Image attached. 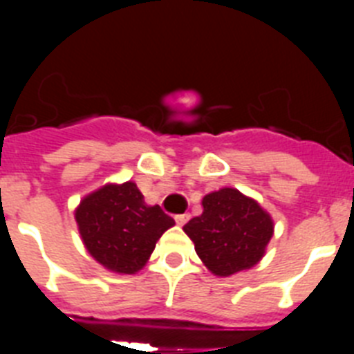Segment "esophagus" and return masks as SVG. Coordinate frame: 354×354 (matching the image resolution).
I'll list each match as a JSON object with an SVG mask.
<instances>
[{
    "instance_id": "esophagus-1",
    "label": "esophagus",
    "mask_w": 354,
    "mask_h": 354,
    "mask_svg": "<svg viewBox=\"0 0 354 354\" xmlns=\"http://www.w3.org/2000/svg\"><path fill=\"white\" fill-rule=\"evenodd\" d=\"M187 220H189V214H187V212H184V214H177V216H175V221H177V225H184Z\"/></svg>"
}]
</instances>
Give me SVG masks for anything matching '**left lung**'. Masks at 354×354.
Masks as SVG:
<instances>
[{"label": "left lung", "mask_w": 354, "mask_h": 354, "mask_svg": "<svg viewBox=\"0 0 354 354\" xmlns=\"http://www.w3.org/2000/svg\"><path fill=\"white\" fill-rule=\"evenodd\" d=\"M204 211L184 225L207 270L230 277L257 264L273 236V221L255 200L232 187L202 200Z\"/></svg>", "instance_id": "obj_1"}]
</instances>
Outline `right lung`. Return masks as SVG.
<instances>
[{
	"label": "right lung",
	"mask_w": 354,
	"mask_h": 354,
	"mask_svg": "<svg viewBox=\"0 0 354 354\" xmlns=\"http://www.w3.org/2000/svg\"><path fill=\"white\" fill-rule=\"evenodd\" d=\"M76 221L93 259L115 273L142 270L156 243L175 221L159 205H147L134 183L108 184L80 204Z\"/></svg>",
	"instance_id": "add662e5"
}]
</instances>
